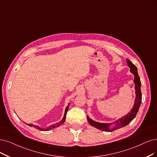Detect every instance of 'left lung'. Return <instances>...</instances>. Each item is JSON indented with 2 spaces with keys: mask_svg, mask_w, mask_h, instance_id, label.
<instances>
[{
  "mask_svg": "<svg viewBox=\"0 0 157 157\" xmlns=\"http://www.w3.org/2000/svg\"><path fill=\"white\" fill-rule=\"evenodd\" d=\"M126 61L127 63V65H128V67L130 68L131 72L132 74H133V75H134V76H135L134 83L135 84V91H136V98H135L134 106H133L132 109L131 110L130 113H128V114H127L125 117L114 121V127L113 129L109 128V126L110 125H111L112 123L111 124H102V123L96 122V121L91 120L88 117L87 120H88L89 123L91 125L96 127V128H98V129H100L101 131H106V132H111L114 130L120 129V128H121V127L127 125L135 118L136 115L138 111L139 107H140V104L142 102V93H141V90H140L141 82H140V78H139V75L137 72V67L129 59H127Z\"/></svg>",
  "mask_w": 157,
  "mask_h": 157,
  "instance_id": "1",
  "label": "left lung"
}]
</instances>
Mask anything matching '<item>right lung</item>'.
I'll return each instance as SVG.
<instances>
[{"label": "right lung", "instance_id": "add662e5", "mask_svg": "<svg viewBox=\"0 0 157 157\" xmlns=\"http://www.w3.org/2000/svg\"><path fill=\"white\" fill-rule=\"evenodd\" d=\"M68 107H69V104L68 105V106L66 107V109H65V114H64V117H63V118L62 119V120L61 121H60L59 123H57V124H56V125H50L49 127H48L47 129H40L39 127L37 126V125H33V124H27V125H28L29 126H30V127H35V128H36L37 129H39V130H43V131H49V130H51V129H54V128H56V127H58V126H59L60 125H61V124H63L64 122H65V119H66V115H67V111H68Z\"/></svg>", "mask_w": 157, "mask_h": 157}]
</instances>
